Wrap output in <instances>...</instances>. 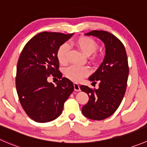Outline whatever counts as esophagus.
<instances>
[{
    "mask_svg": "<svg viewBox=\"0 0 147 147\" xmlns=\"http://www.w3.org/2000/svg\"><path fill=\"white\" fill-rule=\"evenodd\" d=\"M74 89L75 91H80V85L78 83H74Z\"/></svg>",
    "mask_w": 147,
    "mask_h": 147,
    "instance_id": "esophagus-1",
    "label": "esophagus"
}]
</instances>
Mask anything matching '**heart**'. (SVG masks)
Returning <instances> with one entry per match:
<instances>
[{"label": "heart", "instance_id": "obj_1", "mask_svg": "<svg viewBox=\"0 0 147 147\" xmlns=\"http://www.w3.org/2000/svg\"><path fill=\"white\" fill-rule=\"evenodd\" d=\"M74 45L82 52L83 55L88 56L95 52L98 49V44L94 39L88 36H81L75 41ZM69 50L66 44L61 45L57 52L58 61L62 65H65L67 62V52ZM90 73L88 67H79L72 65L65 69V75L74 82H78L83 77Z\"/></svg>", "mask_w": 147, "mask_h": 147}]
</instances>
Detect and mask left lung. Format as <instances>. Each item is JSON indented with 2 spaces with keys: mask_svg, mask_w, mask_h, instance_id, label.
<instances>
[{
  "mask_svg": "<svg viewBox=\"0 0 147 147\" xmlns=\"http://www.w3.org/2000/svg\"><path fill=\"white\" fill-rule=\"evenodd\" d=\"M100 39L105 45V55L96 71L88 78L98 89L80 85L81 90L89 96L88 103L82 108L84 116L91 120L100 121L114 113L120 105L126 89L129 65L126 49L113 34L105 31H92L85 34Z\"/></svg>",
  "mask_w": 147,
  "mask_h": 147,
  "instance_id": "8db88e82",
  "label": "left lung"
}]
</instances>
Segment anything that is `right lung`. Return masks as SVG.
I'll use <instances>...</instances> for the list:
<instances>
[{"label":"right lung","instance_id":"right-lung-1","mask_svg":"<svg viewBox=\"0 0 147 147\" xmlns=\"http://www.w3.org/2000/svg\"><path fill=\"white\" fill-rule=\"evenodd\" d=\"M73 34L39 33L23 49L16 69V85L20 102L26 114L39 123L59 117L64 103L74 90L72 81L62 78L57 52ZM50 74L59 78L55 86L49 83Z\"/></svg>","mask_w":147,"mask_h":147}]
</instances>
